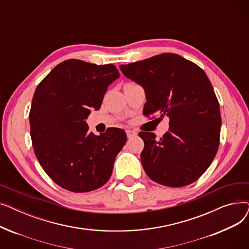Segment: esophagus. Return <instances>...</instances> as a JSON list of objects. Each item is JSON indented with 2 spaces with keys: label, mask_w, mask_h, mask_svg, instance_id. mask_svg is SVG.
Instances as JSON below:
<instances>
[{
  "label": "esophagus",
  "mask_w": 249,
  "mask_h": 249,
  "mask_svg": "<svg viewBox=\"0 0 249 249\" xmlns=\"http://www.w3.org/2000/svg\"><path fill=\"white\" fill-rule=\"evenodd\" d=\"M126 134H127L128 139H131V138H133V137H135L137 135V133L135 131H133V130H127Z\"/></svg>",
  "instance_id": "esophagus-1"
}]
</instances>
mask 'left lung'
Wrapping results in <instances>:
<instances>
[{"mask_svg": "<svg viewBox=\"0 0 249 249\" xmlns=\"http://www.w3.org/2000/svg\"><path fill=\"white\" fill-rule=\"evenodd\" d=\"M122 73L144 89L143 114L169 118V130L144 141L141 162L146 175L166 187H185L210 166L219 147L221 115L214 89L197 64L175 53L120 65Z\"/></svg>", "mask_w": 249, "mask_h": 249, "instance_id": "obj_1", "label": "left lung"}]
</instances>
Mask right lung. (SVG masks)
<instances>
[{"mask_svg": "<svg viewBox=\"0 0 249 249\" xmlns=\"http://www.w3.org/2000/svg\"><path fill=\"white\" fill-rule=\"evenodd\" d=\"M120 73L113 64L78 59L57 64L35 89L29 114L36 158L61 188L86 193L109 180L127 136L120 128L89 132L91 110L98 111L107 88Z\"/></svg>", "mask_w": 249, "mask_h": 249, "instance_id": "right-lung-1", "label": "right lung"}]
</instances>
